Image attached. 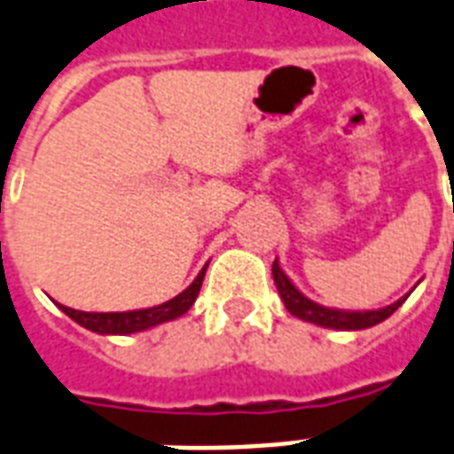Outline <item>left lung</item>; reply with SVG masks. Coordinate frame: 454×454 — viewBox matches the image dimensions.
I'll return each mask as SVG.
<instances>
[{
	"mask_svg": "<svg viewBox=\"0 0 454 454\" xmlns=\"http://www.w3.org/2000/svg\"><path fill=\"white\" fill-rule=\"evenodd\" d=\"M271 274H274V284L278 288V295L286 305V310L295 317H301L305 322H312V325H322V327H332V330H365V327H372L378 322L387 320L392 312L397 310L399 305L404 303L406 295L397 303L387 305V308H380V310H365V312H347V310H332V308H322V305L312 303L310 298H305L298 288L291 284V278L281 271L277 262L271 267Z\"/></svg>",
	"mask_w": 454,
	"mask_h": 454,
	"instance_id": "obj_1",
	"label": "left lung"
}]
</instances>
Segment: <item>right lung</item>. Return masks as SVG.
Segmentation results:
<instances>
[{
  "label": "right lung",
  "mask_w": 454,
  "mask_h": 454,
  "mask_svg": "<svg viewBox=\"0 0 454 454\" xmlns=\"http://www.w3.org/2000/svg\"><path fill=\"white\" fill-rule=\"evenodd\" d=\"M204 271L207 267L200 271V277L194 278L192 286H187L180 295H176L173 301H168L163 305H156V308H146V310H129V312H83L74 310V308H67V305H59L62 312H67L74 322H79L82 327L90 332H98V334H132V332L149 330L153 325H160V322L176 320L180 315L192 308V303L200 295L201 281H204Z\"/></svg>",
  "instance_id": "obj_1"
}]
</instances>
